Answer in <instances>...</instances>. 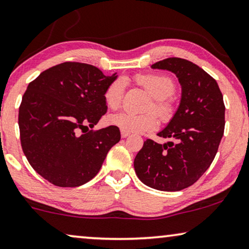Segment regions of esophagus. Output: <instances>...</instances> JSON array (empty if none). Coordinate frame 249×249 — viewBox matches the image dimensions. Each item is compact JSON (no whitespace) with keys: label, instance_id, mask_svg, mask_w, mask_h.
<instances>
[{"label":"esophagus","instance_id":"34e87169","mask_svg":"<svg viewBox=\"0 0 249 249\" xmlns=\"http://www.w3.org/2000/svg\"><path fill=\"white\" fill-rule=\"evenodd\" d=\"M121 135H122V138H127L128 135H130V133H127V132L122 131V132H121Z\"/></svg>","mask_w":249,"mask_h":249}]
</instances>
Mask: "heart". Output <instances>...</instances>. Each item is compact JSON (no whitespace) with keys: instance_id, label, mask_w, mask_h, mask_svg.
I'll return each instance as SVG.
<instances>
[{"instance_id":"heart-1","label":"heart","mask_w":249,"mask_h":249,"mask_svg":"<svg viewBox=\"0 0 249 249\" xmlns=\"http://www.w3.org/2000/svg\"><path fill=\"white\" fill-rule=\"evenodd\" d=\"M137 83L141 85L146 92L154 99L153 109L163 121H168L174 114V106L168 97L175 93V83L169 77L161 74H139L135 77ZM124 92V83L122 79L112 81L105 92V101L110 109H117L121 106ZM109 124L118 127L127 133H142L155 130L157 126L156 117L153 114L135 115L128 111H121L111 115Z\"/></svg>"}]
</instances>
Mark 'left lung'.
<instances>
[{"mask_svg": "<svg viewBox=\"0 0 249 249\" xmlns=\"http://www.w3.org/2000/svg\"><path fill=\"white\" fill-rule=\"evenodd\" d=\"M152 69L172 72L181 86L180 102L168 125L157 135L174 141L147 139L134 159L138 178L159 191L190 187L215 159L225 126V106L216 80L187 59L171 57Z\"/></svg>", "mask_w": 249, "mask_h": 249, "instance_id": "8db88e82", "label": "left lung"}]
</instances>
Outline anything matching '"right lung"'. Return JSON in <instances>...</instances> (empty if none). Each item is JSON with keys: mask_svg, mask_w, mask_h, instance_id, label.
Listing matches in <instances>:
<instances>
[{"mask_svg": "<svg viewBox=\"0 0 249 249\" xmlns=\"http://www.w3.org/2000/svg\"><path fill=\"white\" fill-rule=\"evenodd\" d=\"M118 74L65 62L41 72L27 86L18 115L23 152L32 168L59 187L93 179L107 154L121 140L116 126L93 128L107 112L105 92Z\"/></svg>", "mask_w": 249, "mask_h": 249, "instance_id": "add662e5", "label": "right lung"}]
</instances>
